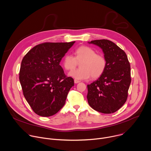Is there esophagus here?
Instances as JSON below:
<instances>
[{"label": "esophagus", "instance_id": "1", "mask_svg": "<svg viewBox=\"0 0 151 151\" xmlns=\"http://www.w3.org/2000/svg\"><path fill=\"white\" fill-rule=\"evenodd\" d=\"M80 81H79V80H76V79H75L74 80V83H76V84H77V83H80Z\"/></svg>", "mask_w": 151, "mask_h": 151}]
</instances>
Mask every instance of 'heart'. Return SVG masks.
I'll list each match as a JSON object with an SVG mask.
<instances>
[{
  "mask_svg": "<svg viewBox=\"0 0 151 151\" xmlns=\"http://www.w3.org/2000/svg\"><path fill=\"white\" fill-rule=\"evenodd\" d=\"M75 56L67 54L63 59V67L66 70H74L80 64V68L71 71L69 76L77 80H87L100 77L106 68V60L104 56L89 46H82L77 48Z\"/></svg>",
  "mask_w": 151,
  "mask_h": 151,
  "instance_id": "1",
  "label": "heart"
}]
</instances>
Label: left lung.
<instances>
[{
    "label": "left lung",
    "instance_id": "obj_1",
    "mask_svg": "<svg viewBox=\"0 0 151 151\" xmlns=\"http://www.w3.org/2000/svg\"><path fill=\"white\" fill-rule=\"evenodd\" d=\"M100 47L106 60V68L97 80L87 85L89 105L104 114L116 112L126 102L131 83L130 65L125 52L112 42H88Z\"/></svg>",
    "mask_w": 151,
    "mask_h": 151
}]
</instances>
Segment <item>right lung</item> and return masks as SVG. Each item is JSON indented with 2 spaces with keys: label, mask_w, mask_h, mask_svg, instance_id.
Here are the masks:
<instances>
[{
  "label": "right lung",
  "mask_w": 151,
  "mask_h": 151,
  "mask_svg": "<svg viewBox=\"0 0 151 151\" xmlns=\"http://www.w3.org/2000/svg\"><path fill=\"white\" fill-rule=\"evenodd\" d=\"M74 43H41L23 58L19 81L26 101L36 114L52 116L65 105L74 82L59 64Z\"/></svg>",
  "instance_id": "obj_1"
}]
</instances>
